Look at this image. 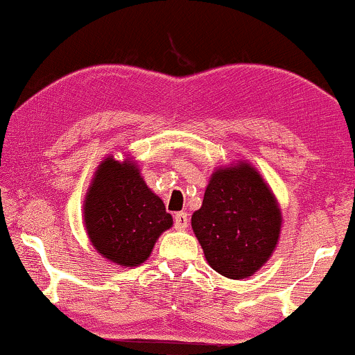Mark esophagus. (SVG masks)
I'll return each instance as SVG.
<instances>
[{"label":"esophagus","mask_w":355,"mask_h":355,"mask_svg":"<svg viewBox=\"0 0 355 355\" xmlns=\"http://www.w3.org/2000/svg\"><path fill=\"white\" fill-rule=\"evenodd\" d=\"M189 227V215L185 211H178L175 215V229L177 230H185Z\"/></svg>","instance_id":"esophagus-1"}]
</instances>
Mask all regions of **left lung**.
<instances>
[{
    "label": "left lung",
    "mask_w": 355,
    "mask_h": 355,
    "mask_svg": "<svg viewBox=\"0 0 355 355\" xmlns=\"http://www.w3.org/2000/svg\"><path fill=\"white\" fill-rule=\"evenodd\" d=\"M191 229L215 272L248 279L274 254L282 210L259 170L240 160L214 170Z\"/></svg>",
    "instance_id": "1"
}]
</instances>
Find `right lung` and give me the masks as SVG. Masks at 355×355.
Instances as JSON below:
<instances>
[{
  "label": "right lung",
  "instance_id": "1",
  "mask_svg": "<svg viewBox=\"0 0 355 355\" xmlns=\"http://www.w3.org/2000/svg\"><path fill=\"white\" fill-rule=\"evenodd\" d=\"M89 242L108 262L138 267L152 254L158 237L173 225L164 200L148 189L137 160L113 155L96 166L83 200Z\"/></svg>",
  "mask_w": 355,
  "mask_h": 355
}]
</instances>
